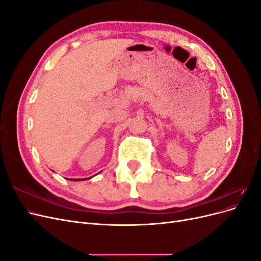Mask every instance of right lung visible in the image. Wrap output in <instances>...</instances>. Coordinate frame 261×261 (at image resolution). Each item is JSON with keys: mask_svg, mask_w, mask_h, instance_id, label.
<instances>
[{"mask_svg": "<svg viewBox=\"0 0 261 261\" xmlns=\"http://www.w3.org/2000/svg\"><path fill=\"white\" fill-rule=\"evenodd\" d=\"M81 178H74V180H80Z\"/></svg>", "mask_w": 261, "mask_h": 261, "instance_id": "right-lung-1", "label": "right lung"}]
</instances>
